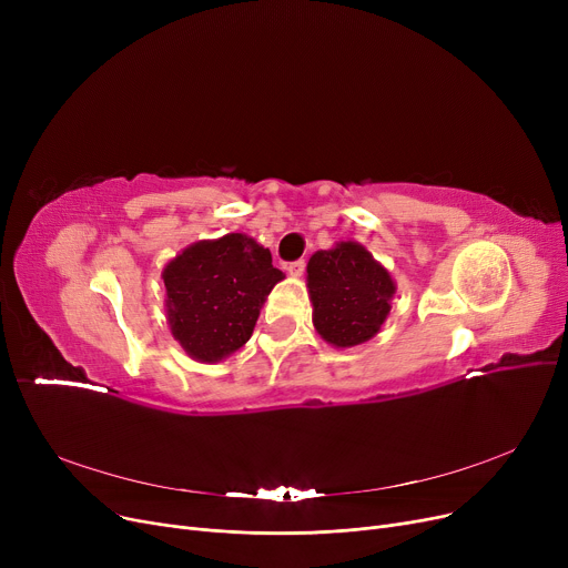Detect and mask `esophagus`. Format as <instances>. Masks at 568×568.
<instances>
[{
  "label": "esophagus",
  "instance_id": "34e87169",
  "mask_svg": "<svg viewBox=\"0 0 568 568\" xmlns=\"http://www.w3.org/2000/svg\"><path fill=\"white\" fill-rule=\"evenodd\" d=\"M304 272H306V262H304V260H296V262H290V266H287V274H290V276H294V278H300V276H304Z\"/></svg>",
  "mask_w": 568,
  "mask_h": 568
}]
</instances>
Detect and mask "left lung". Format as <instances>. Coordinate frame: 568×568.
<instances>
[{"label": "left lung", "mask_w": 568, "mask_h": 568, "mask_svg": "<svg viewBox=\"0 0 568 568\" xmlns=\"http://www.w3.org/2000/svg\"><path fill=\"white\" fill-rule=\"evenodd\" d=\"M306 285L315 332L338 349L377 336L396 294V283L386 266L356 242H338L313 253L306 266Z\"/></svg>", "instance_id": "1"}]
</instances>
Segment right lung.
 Returning a JSON list of instances; mask_svg holds the SVG:
<instances>
[{
	"mask_svg": "<svg viewBox=\"0 0 568 568\" xmlns=\"http://www.w3.org/2000/svg\"><path fill=\"white\" fill-rule=\"evenodd\" d=\"M165 317L191 359L219 364L251 338L283 272L253 236L230 232L186 246L163 266Z\"/></svg>",
	"mask_w": 568,
	"mask_h": 568,
	"instance_id": "obj_1",
	"label": "right lung"
}]
</instances>
